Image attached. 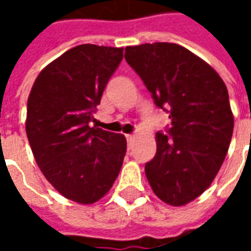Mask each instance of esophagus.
I'll list each match as a JSON object with an SVG mask.
<instances>
[{
	"mask_svg": "<svg viewBox=\"0 0 251 251\" xmlns=\"http://www.w3.org/2000/svg\"><path fill=\"white\" fill-rule=\"evenodd\" d=\"M126 140H127V145H129V148H131L133 142L136 140V137L133 136V134H126Z\"/></svg>",
	"mask_w": 251,
	"mask_h": 251,
	"instance_id": "esophagus-1",
	"label": "esophagus"
}]
</instances>
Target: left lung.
Wrapping results in <instances>:
<instances>
[{
  "mask_svg": "<svg viewBox=\"0 0 251 251\" xmlns=\"http://www.w3.org/2000/svg\"><path fill=\"white\" fill-rule=\"evenodd\" d=\"M125 59L171 118L168 134L156 133V156L145 164L148 181L167 204H187L210 187L228 151L234 115L226 84L179 44L126 47Z\"/></svg>",
  "mask_w": 251,
  "mask_h": 251,
  "instance_id": "obj_1",
  "label": "left lung"
}]
</instances>
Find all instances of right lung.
I'll return each instance as SVG.
<instances>
[{"label": "right lung", "instance_id": "add662e5", "mask_svg": "<svg viewBox=\"0 0 251 251\" xmlns=\"http://www.w3.org/2000/svg\"><path fill=\"white\" fill-rule=\"evenodd\" d=\"M122 57L124 48L74 47L39 74L28 98L25 130L36 163L79 204L103 198L124 163L125 136L88 126Z\"/></svg>", "mask_w": 251, "mask_h": 251}]
</instances>
